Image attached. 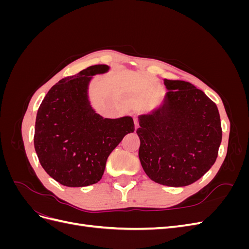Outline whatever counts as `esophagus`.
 Returning a JSON list of instances; mask_svg holds the SVG:
<instances>
[{
	"label": "esophagus",
	"instance_id": "34e87169",
	"mask_svg": "<svg viewBox=\"0 0 249 249\" xmlns=\"http://www.w3.org/2000/svg\"><path fill=\"white\" fill-rule=\"evenodd\" d=\"M134 124H135V126H136V127L139 126V122H138L137 116H134Z\"/></svg>",
	"mask_w": 249,
	"mask_h": 249
}]
</instances>
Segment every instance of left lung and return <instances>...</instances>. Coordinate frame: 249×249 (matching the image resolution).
Segmentation results:
<instances>
[{
  "instance_id": "left-lung-1",
  "label": "left lung",
  "mask_w": 249,
  "mask_h": 249,
  "mask_svg": "<svg viewBox=\"0 0 249 249\" xmlns=\"http://www.w3.org/2000/svg\"><path fill=\"white\" fill-rule=\"evenodd\" d=\"M161 106L140 115L139 159L154 182L183 187L196 182L215 163L222 130L216 104L189 82L164 80Z\"/></svg>"
}]
</instances>
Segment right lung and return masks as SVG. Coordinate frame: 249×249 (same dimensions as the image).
Masks as SVG:
<instances>
[{
  "label": "right lung",
  "mask_w": 249,
  "mask_h": 249,
  "mask_svg": "<svg viewBox=\"0 0 249 249\" xmlns=\"http://www.w3.org/2000/svg\"><path fill=\"white\" fill-rule=\"evenodd\" d=\"M108 71V65H92L60 80L37 111L36 154L42 168L61 185L84 187L99 182L112 150L135 130L131 116L104 118L90 106V80Z\"/></svg>",
  "instance_id": "1"
}]
</instances>
